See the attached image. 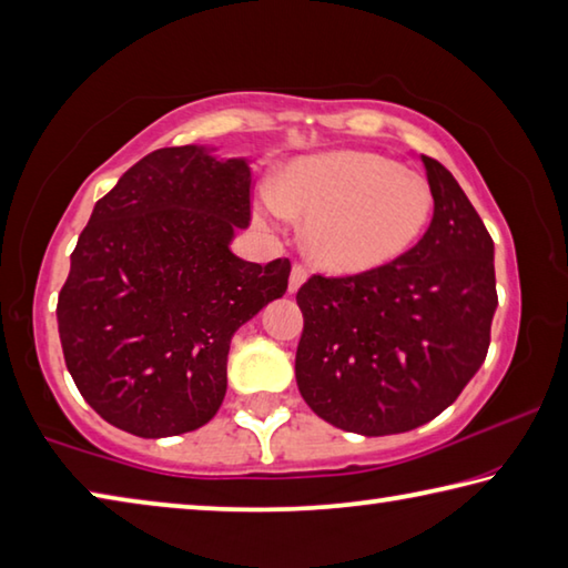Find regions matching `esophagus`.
<instances>
[{"label":"esophagus","mask_w":568,"mask_h":568,"mask_svg":"<svg viewBox=\"0 0 568 568\" xmlns=\"http://www.w3.org/2000/svg\"><path fill=\"white\" fill-rule=\"evenodd\" d=\"M305 281H307V267L301 265V263L293 265L291 283H287V293H297V287H301Z\"/></svg>","instance_id":"34e87169"}]
</instances>
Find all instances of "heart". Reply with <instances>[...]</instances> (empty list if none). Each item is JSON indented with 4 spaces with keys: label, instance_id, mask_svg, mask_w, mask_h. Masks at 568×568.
Returning a JSON list of instances; mask_svg holds the SVG:
<instances>
[{
    "label": "heart",
    "instance_id": "b5f03b06",
    "mask_svg": "<svg viewBox=\"0 0 568 568\" xmlns=\"http://www.w3.org/2000/svg\"><path fill=\"white\" fill-rule=\"evenodd\" d=\"M263 205L275 217H307L303 247L315 265L361 275L416 245L434 215V190L378 152L338 150L287 165Z\"/></svg>",
    "mask_w": 568,
    "mask_h": 568
}]
</instances>
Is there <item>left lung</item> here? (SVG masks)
<instances>
[{
  "label": "left lung",
  "mask_w": 568,
  "mask_h": 568,
  "mask_svg": "<svg viewBox=\"0 0 568 568\" xmlns=\"http://www.w3.org/2000/svg\"><path fill=\"white\" fill-rule=\"evenodd\" d=\"M434 220L378 271L301 291L295 381L323 420L361 436L406 434L454 403L486 361L498 305L494 240L456 178L420 155Z\"/></svg>",
  "instance_id": "8db88e82"
}]
</instances>
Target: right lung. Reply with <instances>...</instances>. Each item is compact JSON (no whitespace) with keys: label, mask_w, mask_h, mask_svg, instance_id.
I'll list each match as a JSON object with an SVG mask.
<instances>
[{"label":"right lung","mask_w":568,"mask_h":568,"mask_svg":"<svg viewBox=\"0 0 568 568\" xmlns=\"http://www.w3.org/2000/svg\"><path fill=\"white\" fill-rule=\"evenodd\" d=\"M250 182L245 158L162 148L94 205L57 325L74 386L114 428L165 438L205 426L235 331L287 291L291 261L230 250L250 225Z\"/></svg>","instance_id":"add662e5"}]
</instances>
